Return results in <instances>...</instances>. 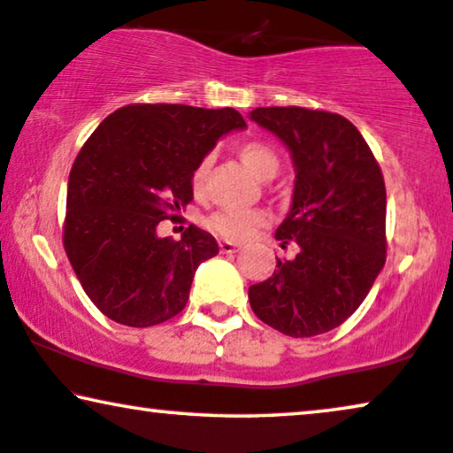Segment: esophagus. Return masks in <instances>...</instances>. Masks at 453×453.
<instances>
[{"mask_svg": "<svg viewBox=\"0 0 453 453\" xmlns=\"http://www.w3.org/2000/svg\"><path fill=\"white\" fill-rule=\"evenodd\" d=\"M219 250L223 252V255H234V252L240 250V246L227 242V240H219Z\"/></svg>", "mask_w": 453, "mask_h": 453, "instance_id": "34e87169", "label": "esophagus"}]
</instances>
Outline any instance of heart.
I'll use <instances>...</instances> for the list:
<instances>
[{
	"mask_svg": "<svg viewBox=\"0 0 453 453\" xmlns=\"http://www.w3.org/2000/svg\"><path fill=\"white\" fill-rule=\"evenodd\" d=\"M240 161L261 180L275 178L277 170H280V157L267 142L261 141H249L238 147ZM211 165V157H204L201 164L196 165L195 173H192V188L201 190L207 178ZM209 227L219 234L226 240H234V242H246L255 236L258 227L267 223V213L258 209H232V211H217L209 217Z\"/></svg>",
	"mask_w": 453,
	"mask_h": 453,
	"instance_id": "1",
	"label": "heart"
}]
</instances>
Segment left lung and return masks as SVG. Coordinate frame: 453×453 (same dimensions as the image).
<instances>
[{
	"label": "left lung",
	"mask_w": 453,
	"mask_h": 453,
	"mask_svg": "<svg viewBox=\"0 0 453 453\" xmlns=\"http://www.w3.org/2000/svg\"><path fill=\"white\" fill-rule=\"evenodd\" d=\"M249 118L292 155V204L275 238L300 249L249 288L250 306L286 335L327 334L363 304L385 265L381 170L357 126L337 113L257 107Z\"/></svg>",
	"instance_id": "left-lung-1"
}]
</instances>
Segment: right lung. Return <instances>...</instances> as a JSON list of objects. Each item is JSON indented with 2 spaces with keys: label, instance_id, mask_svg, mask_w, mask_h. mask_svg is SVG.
Segmentation results:
<instances>
[{
  "label": "right lung",
  "instance_id": "add662e5",
  "mask_svg": "<svg viewBox=\"0 0 453 453\" xmlns=\"http://www.w3.org/2000/svg\"><path fill=\"white\" fill-rule=\"evenodd\" d=\"M236 110L126 105L99 124L72 165L64 249L87 296L111 321L150 327L188 303L198 265L219 252L190 226H157L192 201V173L221 136L244 130Z\"/></svg>",
  "mask_w": 453,
  "mask_h": 453
}]
</instances>
